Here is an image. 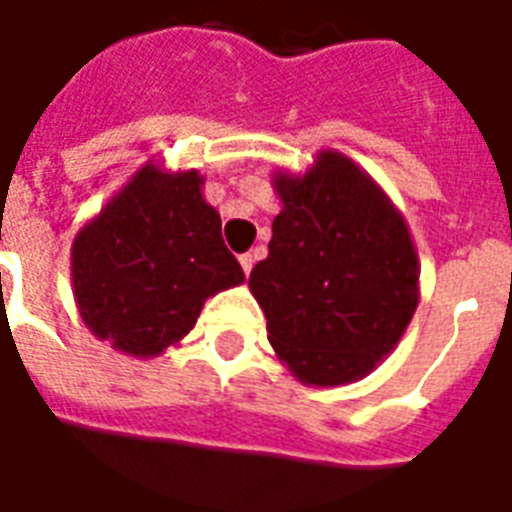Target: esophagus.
Segmentation results:
<instances>
[{"label":"esophagus","mask_w":512,"mask_h":512,"mask_svg":"<svg viewBox=\"0 0 512 512\" xmlns=\"http://www.w3.org/2000/svg\"><path fill=\"white\" fill-rule=\"evenodd\" d=\"M238 263H241V268H244V274H246V277H249V271H252V266H255V255H249V252H246V255L238 257Z\"/></svg>","instance_id":"obj_1"}]
</instances>
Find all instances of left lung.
I'll return each instance as SVG.
<instances>
[{
  "label": "left lung",
  "mask_w": 512,
  "mask_h": 512,
  "mask_svg": "<svg viewBox=\"0 0 512 512\" xmlns=\"http://www.w3.org/2000/svg\"><path fill=\"white\" fill-rule=\"evenodd\" d=\"M282 211L268 257L249 274L268 343L301 384L370 376L406 334L419 304V257L403 213L337 150L307 172L274 169Z\"/></svg>",
  "instance_id": "8db88e82"
}]
</instances>
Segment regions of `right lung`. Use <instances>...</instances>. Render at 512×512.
Here are the masks:
<instances>
[{"label": "right lung", "instance_id": "obj_1", "mask_svg": "<svg viewBox=\"0 0 512 512\" xmlns=\"http://www.w3.org/2000/svg\"><path fill=\"white\" fill-rule=\"evenodd\" d=\"M202 186L197 169L150 158L73 238L76 310L120 354L153 359L180 345L205 301L244 282Z\"/></svg>", "mask_w": 512, "mask_h": 512}]
</instances>
